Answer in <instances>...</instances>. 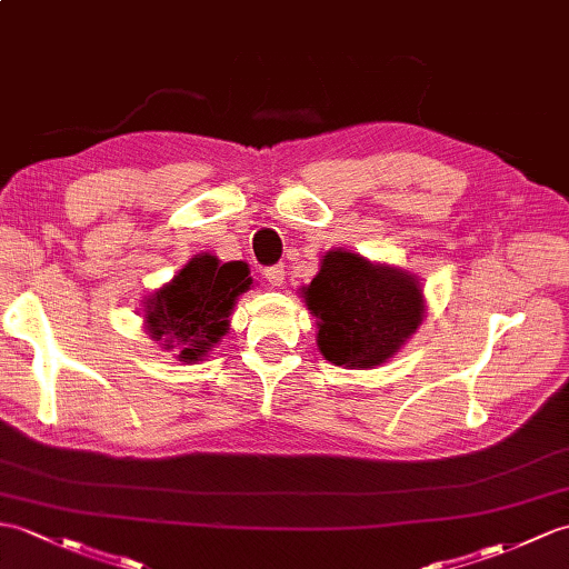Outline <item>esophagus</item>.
I'll list each match as a JSON object with an SVG mask.
<instances>
[{
	"mask_svg": "<svg viewBox=\"0 0 569 569\" xmlns=\"http://www.w3.org/2000/svg\"><path fill=\"white\" fill-rule=\"evenodd\" d=\"M263 279L269 281L271 288H279L286 283V271H283V267H269V269H263Z\"/></svg>",
	"mask_w": 569,
	"mask_h": 569,
	"instance_id": "1",
	"label": "esophagus"
}]
</instances>
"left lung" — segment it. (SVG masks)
Wrapping results in <instances>:
<instances>
[{"mask_svg": "<svg viewBox=\"0 0 569 569\" xmlns=\"http://www.w3.org/2000/svg\"><path fill=\"white\" fill-rule=\"evenodd\" d=\"M317 322V349L341 368L382 366L425 322V288L412 271L351 249H329L320 271L300 288Z\"/></svg>", "mask_w": 569, "mask_h": 569, "instance_id": "1", "label": "left lung"}]
</instances>
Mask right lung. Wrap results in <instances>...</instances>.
Masks as SVG:
<instances>
[{"instance_id": "obj_1", "label": "right lung", "mask_w": 569, "mask_h": 569, "mask_svg": "<svg viewBox=\"0 0 569 569\" xmlns=\"http://www.w3.org/2000/svg\"><path fill=\"white\" fill-rule=\"evenodd\" d=\"M252 286L244 261L193 254L169 283L142 300V325L154 345L177 361L198 363L230 332L237 298Z\"/></svg>"}]
</instances>
